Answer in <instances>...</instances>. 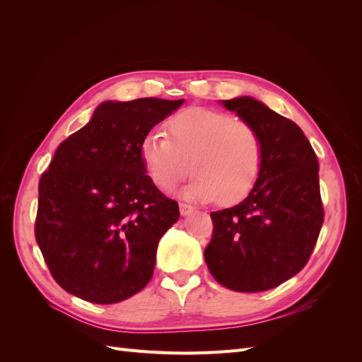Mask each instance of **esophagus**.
<instances>
[{
  "mask_svg": "<svg viewBox=\"0 0 362 362\" xmlns=\"http://www.w3.org/2000/svg\"><path fill=\"white\" fill-rule=\"evenodd\" d=\"M193 211H194V206H192L190 204L180 202V213H181V216H189Z\"/></svg>",
  "mask_w": 362,
  "mask_h": 362,
  "instance_id": "esophagus-1",
  "label": "esophagus"
}]
</instances>
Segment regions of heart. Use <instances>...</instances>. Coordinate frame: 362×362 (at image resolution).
<instances>
[{"label":"heart","mask_w":362,"mask_h":362,"mask_svg":"<svg viewBox=\"0 0 362 362\" xmlns=\"http://www.w3.org/2000/svg\"><path fill=\"white\" fill-rule=\"evenodd\" d=\"M168 137L148 133L139 145L145 170L158 189L170 190L196 173L184 196L223 204L245 199L255 187L264 163L258 129L245 119L204 107H189L170 116Z\"/></svg>","instance_id":"1"}]
</instances>
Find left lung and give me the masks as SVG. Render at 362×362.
Returning a JSON list of instances; mask_svg holds the SVG:
<instances>
[{
    "label": "left lung",
    "mask_w": 362,
    "mask_h": 362,
    "mask_svg": "<svg viewBox=\"0 0 362 362\" xmlns=\"http://www.w3.org/2000/svg\"><path fill=\"white\" fill-rule=\"evenodd\" d=\"M222 104L258 129L264 163L243 202L211 213L213 235L204 257L221 286L266 291L299 273L319 238L325 217L319 161L293 120L249 96Z\"/></svg>",
    "instance_id": "obj_1"
}]
</instances>
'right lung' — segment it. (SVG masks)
<instances>
[{
  "label": "right lung",
  "instance_id": "obj_1",
  "mask_svg": "<svg viewBox=\"0 0 362 362\" xmlns=\"http://www.w3.org/2000/svg\"><path fill=\"white\" fill-rule=\"evenodd\" d=\"M184 100L105 101L59 145L39 181L36 242L52 278L92 303H117L146 287L178 202L146 175L139 145Z\"/></svg>",
  "mask_w": 362,
  "mask_h": 362
}]
</instances>
